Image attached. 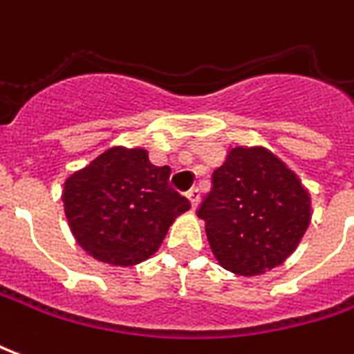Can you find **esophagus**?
Masks as SVG:
<instances>
[{"label":"esophagus","mask_w":354,"mask_h":354,"mask_svg":"<svg viewBox=\"0 0 354 354\" xmlns=\"http://www.w3.org/2000/svg\"><path fill=\"white\" fill-rule=\"evenodd\" d=\"M185 195H187V198H189L191 206H193V208H197L198 201H201V191H198V187H191Z\"/></svg>","instance_id":"1"}]
</instances>
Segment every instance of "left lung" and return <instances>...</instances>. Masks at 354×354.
Masks as SVG:
<instances>
[{"mask_svg":"<svg viewBox=\"0 0 354 354\" xmlns=\"http://www.w3.org/2000/svg\"><path fill=\"white\" fill-rule=\"evenodd\" d=\"M197 216L225 270L261 276L297 250L311 221V197L270 150L234 146L214 170Z\"/></svg>","mask_w":354,"mask_h":354,"instance_id":"1","label":"left lung"}]
</instances>
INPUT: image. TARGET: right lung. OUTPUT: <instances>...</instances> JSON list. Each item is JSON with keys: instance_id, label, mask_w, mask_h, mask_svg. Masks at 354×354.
<instances>
[{"instance_id": "obj_1", "label": "right lung", "mask_w": 354, "mask_h": 354, "mask_svg": "<svg viewBox=\"0 0 354 354\" xmlns=\"http://www.w3.org/2000/svg\"><path fill=\"white\" fill-rule=\"evenodd\" d=\"M144 148L112 146L65 180V217L88 255L133 266L153 255L174 219L191 208Z\"/></svg>"}]
</instances>
